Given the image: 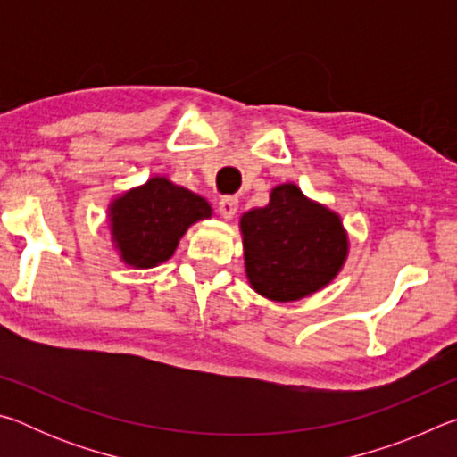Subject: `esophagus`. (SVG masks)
<instances>
[{
	"mask_svg": "<svg viewBox=\"0 0 457 457\" xmlns=\"http://www.w3.org/2000/svg\"><path fill=\"white\" fill-rule=\"evenodd\" d=\"M218 212L223 220H231L237 212V197L223 195L218 204Z\"/></svg>",
	"mask_w": 457,
	"mask_h": 457,
	"instance_id": "obj_1",
	"label": "esophagus"
}]
</instances>
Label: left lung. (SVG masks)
Here are the masks:
<instances>
[{
	"mask_svg": "<svg viewBox=\"0 0 457 457\" xmlns=\"http://www.w3.org/2000/svg\"><path fill=\"white\" fill-rule=\"evenodd\" d=\"M245 276L253 290L292 303L335 280L349 256V237L335 212L294 183L270 193V204L242 215Z\"/></svg>",
	"mask_w": 457,
	"mask_h": 457,
	"instance_id": "1",
	"label": "left lung"
}]
</instances>
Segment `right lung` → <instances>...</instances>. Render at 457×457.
I'll list each match as a JSON object with an SVG mask.
<instances>
[{"label":"right lung","instance_id":"add662e5","mask_svg":"<svg viewBox=\"0 0 457 457\" xmlns=\"http://www.w3.org/2000/svg\"><path fill=\"white\" fill-rule=\"evenodd\" d=\"M207 218H212V205L167 177H153L108 207L114 247L125 264L138 270L163 264L189 226Z\"/></svg>","mask_w":457,"mask_h":457}]
</instances>
